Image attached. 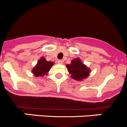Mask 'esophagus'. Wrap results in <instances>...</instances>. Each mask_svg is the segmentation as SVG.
Returning a JSON list of instances; mask_svg holds the SVG:
<instances>
[{"label": "esophagus", "mask_w": 127, "mask_h": 127, "mask_svg": "<svg viewBox=\"0 0 127 127\" xmlns=\"http://www.w3.org/2000/svg\"><path fill=\"white\" fill-rule=\"evenodd\" d=\"M63 62H64V61H63L62 60H59L57 61L58 64H62Z\"/></svg>", "instance_id": "obj_1"}]
</instances>
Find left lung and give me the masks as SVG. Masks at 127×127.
<instances>
[{"label": "left lung", "mask_w": 127, "mask_h": 127, "mask_svg": "<svg viewBox=\"0 0 127 127\" xmlns=\"http://www.w3.org/2000/svg\"><path fill=\"white\" fill-rule=\"evenodd\" d=\"M66 67L71 74V77L76 80H82L90 74V70L78 58L73 59L70 64H67Z\"/></svg>", "instance_id": "1"}]
</instances>
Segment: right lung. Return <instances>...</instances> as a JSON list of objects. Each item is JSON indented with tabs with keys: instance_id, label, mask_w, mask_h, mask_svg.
<instances>
[{
	"instance_id": "1",
	"label": "right lung",
	"mask_w": 127,
	"mask_h": 127,
	"mask_svg": "<svg viewBox=\"0 0 127 127\" xmlns=\"http://www.w3.org/2000/svg\"><path fill=\"white\" fill-rule=\"evenodd\" d=\"M53 65L54 62L47 61L44 57H42L38 61L35 67L32 69V73L35 77H42L47 75Z\"/></svg>"
}]
</instances>
